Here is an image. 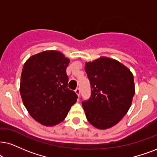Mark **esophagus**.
Here are the masks:
<instances>
[{
	"label": "esophagus",
	"mask_w": 157,
	"mask_h": 157,
	"mask_svg": "<svg viewBox=\"0 0 157 157\" xmlns=\"http://www.w3.org/2000/svg\"><path fill=\"white\" fill-rule=\"evenodd\" d=\"M75 93H76V94L77 95V96L80 97V88H77L76 90H75Z\"/></svg>",
	"instance_id": "obj_1"
}]
</instances>
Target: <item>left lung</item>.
<instances>
[{"label":"left lung","instance_id":"8db88e82","mask_svg":"<svg viewBox=\"0 0 157 157\" xmlns=\"http://www.w3.org/2000/svg\"><path fill=\"white\" fill-rule=\"evenodd\" d=\"M91 97L82 101L89 122L99 130L117 124L127 114L135 95L134 77L126 66L106 56L85 62Z\"/></svg>","mask_w":157,"mask_h":157}]
</instances>
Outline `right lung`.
I'll use <instances>...</instances> for the list:
<instances>
[{"label":"right lung","mask_w":157,"mask_h":157,"mask_svg":"<svg viewBox=\"0 0 157 157\" xmlns=\"http://www.w3.org/2000/svg\"><path fill=\"white\" fill-rule=\"evenodd\" d=\"M69 61L60 51L51 50L32 56L24 64L21 99L32 117L43 125L62 122L77 101L76 93L67 88Z\"/></svg>","instance_id":"obj_1"}]
</instances>
